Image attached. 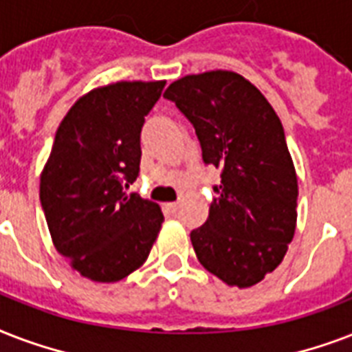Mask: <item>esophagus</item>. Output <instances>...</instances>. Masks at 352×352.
I'll return each mask as SVG.
<instances>
[{
	"mask_svg": "<svg viewBox=\"0 0 352 352\" xmlns=\"http://www.w3.org/2000/svg\"><path fill=\"white\" fill-rule=\"evenodd\" d=\"M167 209L170 211V213H176L179 209V204L178 201H170V204H167Z\"/></svg>",
	"mask_w": 352,
	"mask_h": 352,
	"instance_id": "esophagus-1",
	"label": "esophagus"
}]
</instances>
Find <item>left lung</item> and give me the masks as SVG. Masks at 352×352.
<instances>
[{"label":"left lung","mask_w":352,"mask_h":352,"mask_svg":"<svg viewBox=\"0 0 352 352\" xmlns=\"http://www.w3.org/2000/svg\"><path fill=\"white\" fill-rule=\"evenodd\" d=\"M195 126L220 185L206 224L190 231L196 257L230 287L246 288L280 264L298 220V178L279 117L233 72L189 75L163 95Z\"/></svg>","instance_id":"left-lung-1"}]
</instances>
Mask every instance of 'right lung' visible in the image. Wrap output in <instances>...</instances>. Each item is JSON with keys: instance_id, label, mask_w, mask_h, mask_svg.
I'll list each match as a JSON object with an SVG mask.
<instances>
[{"instance_id": "obj_1", "label": "right lung", "mask_w": 352, "mask_h": 352, "mask_svg": "<svg viewBox=\"0 0 352 352\" xmlns=\"http://www.w3.org/2000/svg\"><path fill=\"white\" fill-rule=\"evenodd\" d=\"M165 82H117L78 99L60 122L40 178L56 252L91 280L145 263L162 228L157 204L124 189L139 176L141 128Z\"/></svg>"}]
</instances>
